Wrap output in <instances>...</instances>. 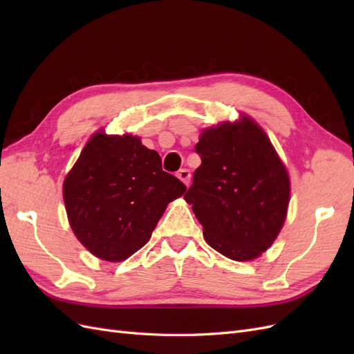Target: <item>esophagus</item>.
<instances>
[{
    "label": "esophagus",
    "instance_id": "1",
    "mask_svg": "<svg viewBox=\"0 0 354 354\" xmlns=\"http://www.w3.org/2000/svg\"><path fill=\"white\" fill-rule=\"evenodd\" d=\"M177 177L183 181V183L186 185V186H189V183H190V171L189 169H186V168H183V169H180L178 173H177Z\"/></svg>",
    "mask_w": 354,
    "mask_h": 354
}]
</instances>
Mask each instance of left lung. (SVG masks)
<instances>
[{"label":"left lung","instance_id":"obj_1","mask_svg":"<svg viewBox=\"0 0 354 354\" xmlns=\"http://www.w3.org/2000/svg\"><path fill=\"white\" fill-rule=\"evenodd\" d=\"M202 164L185 194L209 246L230 260L260 257L279 234L289 203L288 171L248 116L203 130Z\"/></svg>","mask_w":354,"mask_h":354}]
</instances>
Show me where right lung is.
Instances as JSON below:
<instances>
[{
    "mask_svg": "<svg viewBox=\"0 0 354 354\" xmlns=\"http://www.w3.org/2000/svg\"><path fill=\"white\" fill-rule=\"evenodd\" d=\"M186 186L131 134L95 133L63 181L75 236L93 255L124 261L151 239L171 201Z\"/></svg>",
    "mask_w": 354,
    "mask_h": 354,
    "instance_id": "obj_1",
    "label": "right lung"
}]
</instances>
